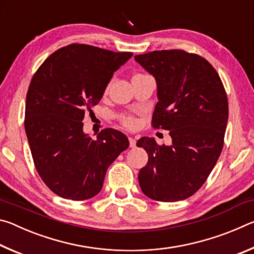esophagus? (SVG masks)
<instances>
[{"mask_svg":"<svg viewBox=\"0 0 254 254\" xmlns=\"http://www.w3.org/2000/svg\"><path fill=\"white\" fill-rule=\"evenodd\" d=\"M128 142H130V147L131 148H135L136 147V141H135V139H133V137L128 136Z\"/></svg>","mask_w":254,"mask_h":254,"instance_id":"esophagus-1","label":"esophagus"}]
</instances>
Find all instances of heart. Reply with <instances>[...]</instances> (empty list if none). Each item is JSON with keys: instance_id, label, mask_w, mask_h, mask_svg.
I'll list each match as a JSON object with an SVG mask.
<instances>
[{"instance_id": "b5f03b06", "label": "heart", "mask_w": 254, "mask_h": 254, "mask_svg": "<svg viewBox=\"0 0 254 254\" xmlns=\"http://www.w3.org/2000/svg\"><path fill=\"white\" fill-rule=\"evenodd\" d=\"M120 120H121V122L127 127H134L136 124V121L134 120V118L130 117V115H121V117H120Z\"/></svg>"}]
</instances>
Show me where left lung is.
I'll return each mask as SVG.
<instances>
[{
	"mask_svg": "<svg viewBox=\"0 0 254 254\" xmlns=\"http://www.w3.org/2000/svg\"><path fill=\"white\" fill-rule=\"evenodd\" d=\"M134 58L157 80L152 127L173 139L170 147L148 136L136 142L149 156L137 176L141 190L158 201L186 199L203 186L222 152L229 118L224 85L207 60L182 49Z\"/></svg>",
	"mask_w": 254,
	"mask_h": 254,
	"instance_id": "1",
	"label": "left lung"
}]
</instances>
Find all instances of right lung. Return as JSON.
Masks as SVG:
<instances>
[{
  "mask_svg": "<svg viewBox=\"0 0 254 254\" xmlns=\"http://www.w3.org/2000/svg\"><path fill=\"white\" fill-rule=\"evenodd\" d=\"M132 55L71 44L51 54L34 72L24 127L38 174L56 195L71 200L96 196L107 168L128 148L122 132L104 128L94 140L83 132L81 121Z\"/></svg>",
  "mask_w": 254,
  "mask_h": 254,
  "instance_id": "1",
  "label": "right lung"
}]
</instances>
